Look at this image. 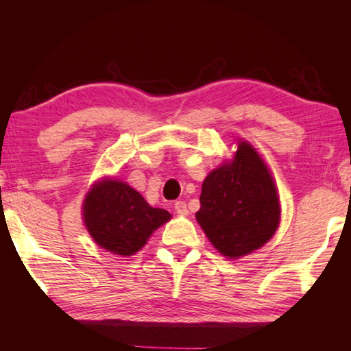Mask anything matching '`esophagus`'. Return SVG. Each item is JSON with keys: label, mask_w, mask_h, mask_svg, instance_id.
Returning <instances> with one entry per match:
<instances>
[{"label": "esophagus", "mask_w": 351, "mask_h": 351, "mask_svg": "<svg viewBox=\"0 0 351 351\" xmlns=\"http://www.w3.org/2000/svg\"><path fill=\"white\" fill-rule=\"evenodd\" d=\"M175 210L180 215H187L189 210H187V204L184 202V200H176L175 202Z\"/></svg>", "instance_id": "34e87169"}]
</instances>
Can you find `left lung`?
<instances>
[{"mask_svg":"<svg viewBox=\"0 0 351 351\" xmlns=\"http://www.w3.org/2000/svg\"><path fill=\"white\" fill-rule=\"evenodd\" d=\"M199 225L221 255L240 258L270 240L279 226L280 205L273 178L247 141L232 161L205 178Z\"/></svg>","mask_w":351,"mask_h":351,"instance_id":"obj_1","label":"left lung"}]
</instances>
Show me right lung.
I'll use <instances>...</instances> for the list:
<instances>
[{
  "label": "right lung",
  "instance_id": "right-lung-1",
  "mask_svg": "<svg viewBox=\"0 0 351 351\" xmlns=\"http://www.w3.org/2000/svg\"><path fill=\"white\" fill-rule=\"evenodd\" d=\"M87 230L102 249L131 256L146 244L156 228L171 215L152 208L128 184L107 180L88 191L84 202Z\"/></svg>",
  "mask_w": 351,
  "mask_h": 351
}]
</instances>
